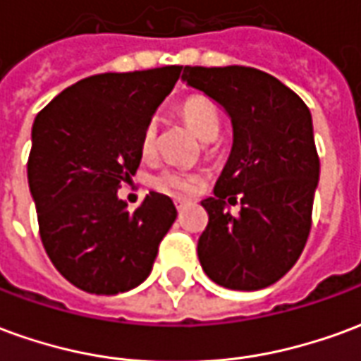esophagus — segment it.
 <instances>
[{
    "instance_id": "obj_1",
    "label": "esophagus",
    "mask_w": 361,
    "mask_h": 361,
    "mask_svg": "<svg viewBox=\"0 0 361 361\" xmlns=\"http://www.w3.org/2000/svg\"><path fill=\"white\" fill-rule=\"evenodd\" d=\"M173 204H176V209H178V211H183V209H188L189 207V201L188 199H180V197H178V199L173 201Z\"/></svg>"
}]
</instances>
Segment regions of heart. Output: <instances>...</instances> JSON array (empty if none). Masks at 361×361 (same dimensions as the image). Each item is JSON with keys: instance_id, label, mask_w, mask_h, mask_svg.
Here are the masks:
<instances>
[{"instance_id": "1", "label": "heart", "mask_w": 361, "mask_h": 361, "mask_svg": "<svg viewBox=\"0 0 361 361\" xmlns=\"http://www.w3.org/2000/svg\"><path fill=\"white\" fill-rule=\"evenodd\" d=\"M180 116L183 121L188 123L193 133L203 139V141H214L219 137L220 131V114L219 108L207 98V96L193 94L185 98L180 106ZM157 139H158V123L152 119L147 123L145 131L141 137V150L142 154H152L157 149ZM199 178L195 173L183 172V170H164L160 172L152 180V185L158 191H164V193H173V195H180V193H191L197 188Z\"/></svg>"}]
</instances>
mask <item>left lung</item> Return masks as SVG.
Segmentation results:
<instances>
[{"instance_id": "8db88e82", "label": "left lung", "mask_w": 361, "mask_h": 361, "mask_svg": "<svg viewBox=\"0 0 361 361\" xmlns=\"http://www.w3.org/2000/svg\"><path fill=\"white\" fill-rule=\"evenodd\" d=\"M181 79L219 102L234 142L197 253L207 276L230 290H261L286 274L311 230L319 157L310 108L294 90L253 67H185ZM243 204L234 217L228 204Z\"/></svg>"}]
</instances>
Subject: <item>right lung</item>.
I'll use <instances>...</instances> for the list:
<instances>
[{
	"label": "right lung",
	"instance_id": "1",
	"mask_svg": "<svg viewBox=\"0 0 361 361\" xmlns=\"http://www.w3.org/2000/svg\"><path fill=\"white\" fill-rule=\"evenodd\" d=\"M181 66L102 73L75 82L32 126L28 188L40 238L59 274L89 294L139 286L178 211L150 191L133 212L118 197L141 162V137Z\"/></svg>",
	"mask_w": 361,
	"mask_h": 361
}]
</instances>
